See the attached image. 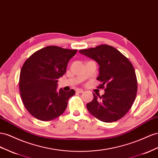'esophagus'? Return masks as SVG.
I'll return each mask as SVG.
<instances>
[{
  "label": "esophagus",
  "instance_id": "34e87169",
  "mask_svg": "<svg viewBox=\"0 0 158 158\" xmlns=\"http://www.w3.org/2000/svg\"><path fill=\"white\" fill-rule=\"evenodd\" d=\"M76 92L77 93H82L84 92V90L82 89H80V88H78V89H76Z\"/></svg>",
  "mask_w": 158,
  "mask_h": 158
}]
</instances>
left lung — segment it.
<instances>
[{
  "instance_id": "left-lung-1",
  "label": "left lung",
  "mask_w": 158,
  "mask_h": 158,
  "mask_svg": "<svg viewBox=\"0 0 158 158\" xmlns=\"http://www.w3.org/2000/svg\"><path fill=\"white\" fill-rule=\"evenodd\" d=\"M79 52L99 65L100 88L105 93L86 104L89 112L99 120L113 122L120 120L131 108L135 100L138 82L133 65L117 49L106 44L80 50Z\"/></svg>"
}]
</instances>
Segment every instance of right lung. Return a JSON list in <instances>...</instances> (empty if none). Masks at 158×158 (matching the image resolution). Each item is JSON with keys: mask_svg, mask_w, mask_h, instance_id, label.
<instances>
[{"mask_svg": "<svg viewBox=\"0 0 158 158\" xmlns=\"http://www.w3.org/2000/svg\"><path fill=\"white\" fill-rule=\"evenodd\" d=\"M77 50L49 46L32 54L21 69L19 88L23 104L28 112L42 121H50L66 110L72 89L57 90L59 78L65 74L68 63Z\"/></svg>", "mask_w": 158, "mask_h": 158, "instance_id": "obj_1", "label": "right lung"}]
</instances>
